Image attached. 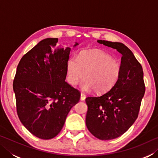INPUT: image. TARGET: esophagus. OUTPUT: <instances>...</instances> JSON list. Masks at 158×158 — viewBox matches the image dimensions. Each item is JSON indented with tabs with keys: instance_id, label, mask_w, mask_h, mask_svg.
<instances>
[{
	"instance_id": "esophagus-1",
	"label": "esophagus",
	"mask_w": 158,
	"mask_h": 158,
	"mask_svg": "<svg viewBox=\"0 0 158 158\" xmlns=\"http://www.w3.org/2000/svg\"><path fill=\"white\" fill-rule=\"evenodd\" d=\"M85 95L84 94V93H81V97H80V100L84 101L85 100Z\"/></svg>"
}]
</instances>
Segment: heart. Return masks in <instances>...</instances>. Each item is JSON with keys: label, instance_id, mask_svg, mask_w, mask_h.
I'll return each mask as SVG.
<instances>
[{"label": "heart", "instance_id": "obj_1", "mask_svg": "<svg viewBox=\"0 0 158 158\" xmlns=\"http://www.w3.org/2000/svg\"><path fill=\"white\" fill-rule=\"evenodd\" d=\"M68 81L76 85L83 77L82 90L105 93L114 87L121 73V65L110 55L100 50L84 51L77 59L70 58L66 65Z\"/></svg>", "mask_w": 158, "mask_h": 158}]
</instances>
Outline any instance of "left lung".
Here are the masks:
<instances>
[{
  "instance_id": "1",
  "label": "left lung",
  "mask_w": 158,
  "mask_h": 158,
  "mask_svg": "<svg viewBox=\"0 0 158 158\" xmlns=\"http://www.w3.org/2000/svg\"><path fill=\"white\" fill-rule=\"evenodd\" d=\"M122 54L121 73L114 87L99 96H88L85 125L96 138L110 140L120 137L137 118L145 93L143 69L129 48L121 42L98 40Z\"/></svg>"
}]
</instances>
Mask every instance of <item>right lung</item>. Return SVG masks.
Returning <instances> with one entry per match:
<instances>
[{"instance_id":"right-lung-1","label":"right lung","mask_w":158,"mask_h":158,"mask_svg":"<svg viewBox=\"0 0 158 158\" xmlns=\"http://www.w3.org/2000/svg\"><path fill=\"white\" fill-rule=\"evenodd\" d=\"M57 42L44 39L23 55L13 81L19 118L42 139L58 135L81 95L65 81L70 48L58 47Z\"/></svg>"}]
</instances>
